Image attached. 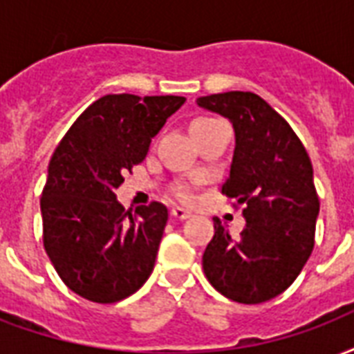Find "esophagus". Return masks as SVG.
Segmentation results:
<instances>
[{
    "mask_svg": "<svg viewBox=\"0 0 354 354\" xmlns=\"http://www.w3.org/2000/svg\"><path fill=\"white\" fill-rule=\"evenodd\" d=\"M172 217H176V219H189V217H193V212H189L187 207L183 206H174L172 207Z\"/></svg>",
    "mask_w": 354,
    "mask_h": 354,
    "instance_id": "obj_1",
    "label": "esophagus"
}]
</instances>
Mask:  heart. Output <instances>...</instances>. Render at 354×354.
I'll use <instances>...</instances> for the list:
<instances>
[{
    "label": "heart",
    "instance_id": "b5f03b06",
    "mask_svg": "<svg viewBox=\"0 0 354 354\" xmlns=\"http://www.w3.org/2000/svg\"><path fill=\"white\" fill-rule=\"evenodd\" d=\"M209 120H215V118H207V117L195 118V120L191 122V128H193V126H198V124L209 122ZM178 196H182V198H189V196H191V191H189L187 187H180V189H178Z\"/></svg>",
    "mask_w": 354,
    "mask_h": 354
}]
</instances>
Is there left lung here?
<instances>
[{
    "label": "left lung",
    "instance_id": "obj_1",
    "mask_svg": "<svg viewBox=\"0 0 354 354\" xmlns=\"http://www.w3.org/2000/svg\"><path fill=\"white\" fill-rule=\"evenodd\" d=\"M196 105L232 122L236 148L221 193L243 204L245 217L239 237L213 217L204 274L226 299L266 303L293 284L314 249L319 198L312 161L290 124L258 94H209Z\"/></svg>",
    "mask_w": 354,
    "mask_h": 354
}]
</instances>
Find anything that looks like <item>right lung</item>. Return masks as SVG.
Returning <instances> with one entry per match:
<instances>
[{"instance_id":"1","label":"right lung","mask_w":354,"mask_h":354,"mask_svg":"<svg viewBox=\"0 0 354 354\" xmlns=\"http://www.w3.org/2000/svg\"><path fill=\"white\" fill-rule=\"evenodd\" d=\"M183 102L107 94L81 113L51 156L40 198L44 249L61 280L87 301H122L152 274L169 212L152 202L131 215L115 191Z\"/></svg>"}]
</instances>
